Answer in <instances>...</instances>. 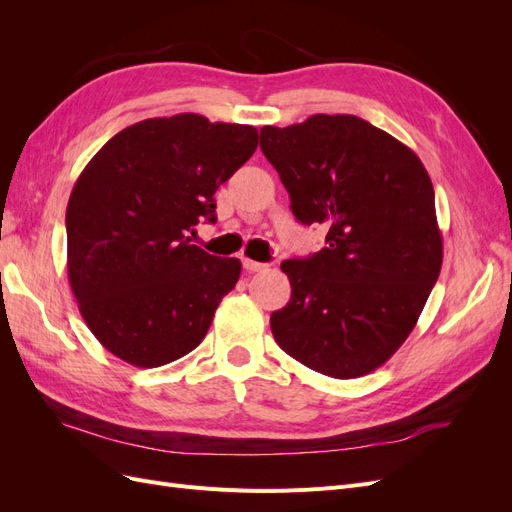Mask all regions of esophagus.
Masks as SVG:
<instances>
[{
	"label": "esophagus",
	"instance_id": "34e87169",
	"mask_svg": "<svg viewBox=\"0 0 512 512\" xmlns=\"http://www.w3.org/2000/svg\"><path fill=\"white\" fill-rule=\"evenodd\" d=\"M243 269L247 273H256V271H265L267 265H262V262H256V260H250V258H243Z\"/></svg>",
	"mask_w": 512,
	"mask_h": 512
}]
</instances>
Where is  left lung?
Segmentation results:
<instances>
[{
    "label": "left lung",
    "mask_w": 512,
    "mask_h": 512,
    "mask_svg": "<svg viewBox=\"0 0 512 512\" xmlns=\"http://www.w3.org/2000/svg\"><path fill=\"white\" fill-rule=\"evenodd\" d=\"M260 149L301 224H322L320 252L284 260L290 301L275 342L324 376L359 378L406 342L442 269L436 194L423 162L354 115L265 126Z\"/></svg>",
    "instance_id": "1"
}]
</instances>
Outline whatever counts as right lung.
<instances>
[{
	"label": "right lung",
	"mask_w": 512,
	"mask_h": 512,
	"mask_svg": "<svg viewBox=\"0 0 512 512\" xmlns=\"http://www.w3.org/2000/svg\"><path fill=\"white\" fill-rule=\"evenodd\" d=\"M258 130L196 113L138 121L108 141L68 200V280L98 342L160 367L203 342L241 262L192 243L215 190L252 158Z\"/></svg>",
	"instance_id": "add662e5"
}]
</instances>
